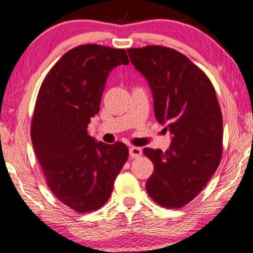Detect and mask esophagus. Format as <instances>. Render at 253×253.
I'll list each match as a JSON object with an SVG mask.
<instances>
[{"label":"esophagus","mask_w":253,"mask_h":253,"mask_svg":"<svg viewBox=\"0 0 253 253\" xmlns=\"http://www.w3.org/2000/svg\"><path fill=\"white\" fill-rule=\"evenodd\" d=\"M142 155V149L137 147H130L129 148V156L131 158H138Z\"/></svg>","instance_id":"esophagus-1"}]
</instances>
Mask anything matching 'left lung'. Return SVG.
Returning a JSON list of instances; mask_svg holds the SVG:
<instances>
[{"label":"left lung","instance_id":"1","mask_svg":"<svg viewBox=\"0 0 253 253\" xmlns=\"http://www.w3.org/2000/svg\"><path fill=\"white\" fill-rule=\"evenodd\" d=\"M127 54L148 81L156 119L172 138L165 152L143 150L155 167L147 191L164 208H181L201 193L221 161L222 115L215 90L205 73L174 49L147 45Z\"/></svg>","mask_w":253,"mask_h":253}]
</instances>
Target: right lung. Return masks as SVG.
<instances>
[{
	"mask_svg": "<svg viewBox=\"0 0 253 253\" xmlns=\"http://www.w3.org/2000/svg\"><path fill=\"white\" fill-rule=\"evenodd\" d=\"M124 49L84 44L67 51L39 90L31 127L35 155L50 190L77 212L105 204L128 158L122 142H97L87 130L109 73L128 65Z\"/></svg>",
	"mask_w": 253,
	"mask_h": 253,
	"instance_id": "obj_1",
	"label": "right lung"
}]
</instances>
